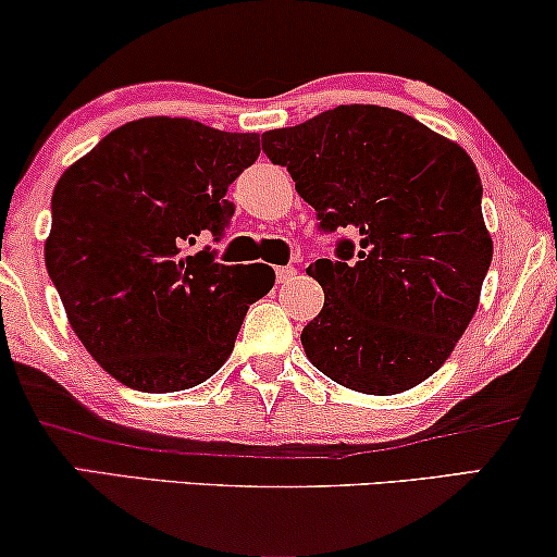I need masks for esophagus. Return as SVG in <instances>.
<instances>
[{"label":"esophagus","mask_w":557,"mask_h":557,"mask_svg":"<svg viewBox=\"0 0 557 557\" xmlns=\"http://www.w3.org/2000/svg\"><path fill=\"white\" fill-rule=\"evenodd\" d=\"M294 276H296V269H292V265H281V269H276L278 284H288Z\"/></svg>","instance_id":"34e87169"}]
</instances>
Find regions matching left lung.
Instances as JSON below:
<instances>
[{"instance_id": "8db88e82", "label": "left lung", "mask_w": 557, "mask_h": 557, "mask_svg": "<svg viewBox=\"0 0 557 557\" xmlns=\"http://www.w3.org/2000/svg\"><path fill=\"white\" fill-rule=\"evenodd\" d=\"M263 154L292 174L319 233H352L307 269L324 288L301 332L311 364L370 395L431 377L474 317L492 263L467 151L408 113L355 103L265 132Z\"/></svg>"}]
</instances>
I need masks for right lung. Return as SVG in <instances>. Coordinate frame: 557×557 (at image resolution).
I'll use <instances>...</instances> for the list:
<instances>
[{"instance_id": "obj_1", "label": "right lung", "mask_w": 557, "mask_h": 557, "mask_svg": "<svg viewBox=\"0 0 557 557\" xmlns=\"http://www.w3.org/2000/svg\"><path fill=\"white\" fill-rule=\"evenodd\" d=\"M261 154L256 134L151 116L119 126L63 172L45 265L73 332L101 368L141 393L215 375L269 265H223L227 187Z\"/></svg>"}]
</instances>
